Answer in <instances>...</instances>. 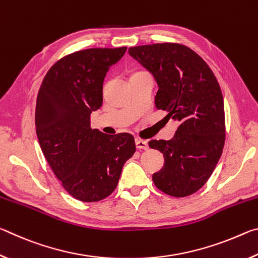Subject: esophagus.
<instances>
[{"label":"esophagus","instance_id":"esophagus-1","mask_svg":"<svg viewBox=\"0 0 258 258\" xmlns=\"http://www.w3.org/2000/svg\"><path fill=\"white\" fill-rule=\"evenodd\" d=\"M135 146H137V148L140 150H148V148H149V146H148V142L145 141V140H141V139L135 140Z\"/></svg>","mask_w":258,"mask_h":258}]
</instances>
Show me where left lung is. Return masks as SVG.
<instances>
[{"label":"left lung","mask_w":258,"mask_h":258,"mask_svg":"<svg viewBox=\"0 0 258 258\" xmlns=\"http://www.w3.org/2000/svg\"><path fill=\"white\" fill-rule=\"evenodd\" d=\"M130 55L158 84L155 104L178 123L172 140H151L165 164L152 175L155 185L172 197L195 194L211 177L225 142L224 101L212 69L189 47L176 43L134 46Z\"/></svg>","instance_id":"left-lung-1"}]
</instances>
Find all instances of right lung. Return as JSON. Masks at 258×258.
<instances>
[{
    "instance_id": "add662e5",
    "label": "right lung",
    "mask_w": 258,
    "mask_h": 258,
    "mask_svg": "<svg viewBox=\"0 0 258 258\" xmlns=\"http://www.w3.org/2000/svg\"><path fill=\"white\" fill-rule=\"evenodd\" d=\"M126 49H87L63 56L38 91L35 125L43 155L64 190L81 202L111 195L135 152L133 135H107L90 126L91 113L102 106L106 74Z\"/></svg>"
}]
</instances>
